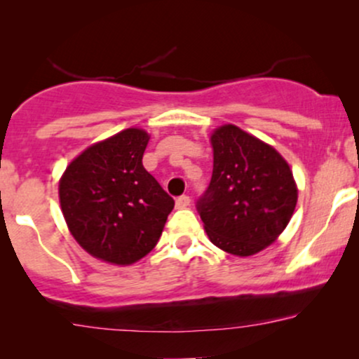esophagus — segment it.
I'll return each instance as SVG.
<instances>
[{"label": "esophagus", "mask_w": 359, "mask_h": 359, "mask_svg": "<svg viewBox=\"0 0 359 359\" xmlns=\"http://www.w3.org/2000/svg\"><path fill=\"white\" fill-rule=\"evenodd\" d=\"M189 204H191V197H189V196H180V197H177V199H175V208L177 209H185Z\"/></svg>", "instance_id": "1"}]
</instances>
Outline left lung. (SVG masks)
<instances>
[{"instance_id": "left-lung-1", "label": "left lung", "mask_w": 359, "mask_h": 359, "mask_svg": "<svg viewBox=\"0 0 359 359\" xmlns=\"http://www.w3.org/2000/svg\"><path fill=\"white\" fill-rule=\"evenodd\" d=\"M211 145L212 177L197 211L212 245L250 257L287 228L297 204V185L285 158L241 128H216Z\"/></svg>"}]
</instances>
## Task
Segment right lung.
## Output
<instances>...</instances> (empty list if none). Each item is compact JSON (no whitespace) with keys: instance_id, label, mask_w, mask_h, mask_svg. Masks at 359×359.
<instances>
[{"instance_id":"add662e5","label":"right lung","mask_w":359,"mask_h":359,"mask_svg":"<svg viewBox=\"0 0 359 359\" xmlns=\"http://www.w3.org/2000/svg\"><path fill=\"white\" fill-rule=\"evenodd\" d=\"M147 131L128 128L86 148L59 182L74 240L102 262L131 265L155 248L174 199L143 167Z\"/></svg>"}]
</instances>
